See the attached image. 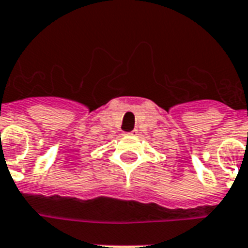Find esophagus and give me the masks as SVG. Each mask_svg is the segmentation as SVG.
I'll list each match as a JSON object with an SVG mask.
<instances>
[{
	"mask_svg": "<svg viewBox=\"0 0 248 248\" xmlns=\"http://www.w3.org/2000/svg\"><path fill=\"white\" fill-rule=\"evenodd\" d=\"M138 134V130H134V131H131V132H124V136H135V135Z\"/></svg>",
	"mask_w": 248,
	"mask_h": 248,
	"instance_id": "obj_1",
	"label": "esophagus"
}]
</instances>
